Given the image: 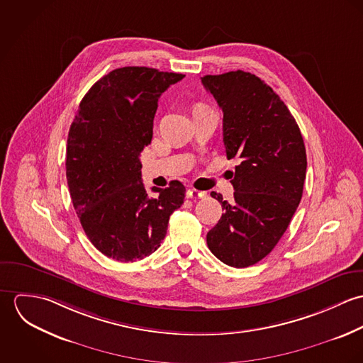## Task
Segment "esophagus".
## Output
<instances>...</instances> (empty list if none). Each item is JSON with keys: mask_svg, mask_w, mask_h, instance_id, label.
Returning a JSON list of instances; mask_svg holds the SVG:
<instances>
[{"mask_svg": "<svg viewBox=\"0 0 363 363\" xmlns=\"http://www.w3.org/2000/svg\"><path fill=\"white\" fill-rule=\"evenodd\" d=\"M187 197H189V199H206V197H207V193H206V191L196 190V189H189V190H187Z\"/></svg>", "mask_w": 363, "mask_h": 363, "instance_id": "obj_1", "label": "esophagus"}]
</instances>
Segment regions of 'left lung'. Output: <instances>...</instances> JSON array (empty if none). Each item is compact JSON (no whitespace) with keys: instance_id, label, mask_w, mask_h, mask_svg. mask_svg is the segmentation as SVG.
<instances>
[{"instance_id":"left-lung-1","label":"left lung","mask_w":363,"mask_h":363,"mask_svg":"<svg viewBox=\"0 0 363 363\" xmlns=\"http://www.w3.org/2000/svg\"><path fill=\"white\" fill-rule=\"evenodd\" d=\"M201 82L222 108L228 159H240L230 174L233 201L211 193L223 213L207 245L226 265L245 268L271 253L301 203L305 143L286 104L255 74L238 69Z\"/></svg>"}]
</instances>
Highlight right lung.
Here are the masks:
<instances>
[{
  "label": "right lung",
  "mask_w": 363,
  "mask_h": 363,
  "mask_svg": "<svg viewBox=\"0 0 363 363\" xmlns=\"http://www.w3.org/2000/svg\"><path fill=\"white\" fill-rule=\"evenodd\" d=\"M183 74L123 67L101 78L84 96L67 141V183L74 208L92 245L104 256L128 262L160 246L169 218L182 207L186 187H152L141 180L140 154L151 144L157 101Z\"/></svg>",
  "instance_id": "obj_1"
}]
</instances>
